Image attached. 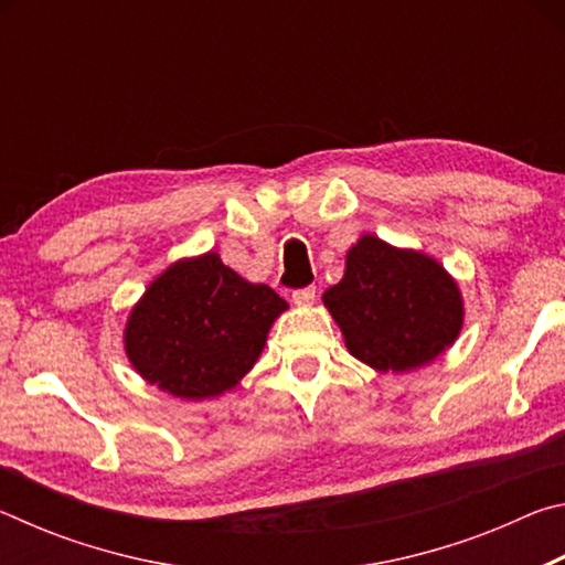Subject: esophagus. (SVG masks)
<instances>
[{"mask_svg": "<svg viewBox=\"0 0 565 565\" xmlns=\"http://www.w3.org/2000/svg\"><path fill=\"white\" fill-rule=\"evenodd\" d=\"M313 299H317V289H313V286H306V289H299L291 294V301L296 306H311Z\"/></svg>", "mask_w": 565, "mask_h": 565, "instance_id": "obj_1", "label": "esophagus"}]
</instances>
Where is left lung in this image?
Masks as SVG:
<instances>
[{"instance_id":"1","label":"left lung","mask_w":565,"mask_h":565,"mask_svg":"<svg viewBox=\"0 0 565 565\" xmlns=\"http://www.w3.org/2000/svg\"><path fill=\"white\" fill-rule=\"evenodd\" d=\"M321 301L351 356L379 374L431 363L454 347L466 319L463 294L441 262L374 234L349 248L343 279Z\"/></svg>"}]
</instances>
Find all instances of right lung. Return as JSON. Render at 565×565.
Returning a JSON list of instances; mask_svg holds the SVG:
<instances>
[{"mask_svg": "<svg viewBox=\"0 0 565 565\" xmlns=\"http://www.w3.org/2000/svg\"><path fill=\"white\" fill-rule=\"evenodd\" d=\"M289 309L216 252L171 262L149 281L124 323L131 369L181 401L218 398L254 369L274 321Z\"/></svg>", "mask_w": 565, "mask_h": 565, "instance_id": "1", "label": "right lung"}]
</instances>
